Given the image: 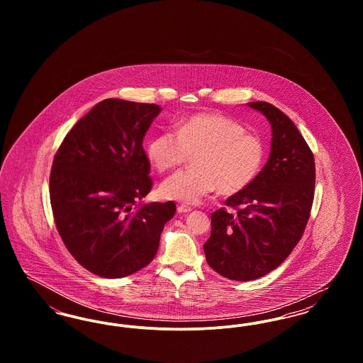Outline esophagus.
<instances>
[{"label": "esophagus", "instance_id": "1", "mask_svg": "<svg viewBox=\"0 0 363 363\" xmlns=\"http://www.w3.org/2000/svg\"><path fill=\"white\" fill-rule=\"evenodd\" d=\"M177 211H178V213H188L191 211V208L189 206H185V204H181V206H178L177 207Z\"/></svg>", "mask_w": 363, "mask_h": 363}]
</instances>
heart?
Listing matches in <instances>:
<instances>
[{
  "label": "heart",
  "instance_id": "obj_1",
  "mask_svg": "<svg viewBox=\"0 0 363 363\" xmlns=\"http://www.w3.org/2000/svg\"><path fill=\"white\" fill-rule=\"evenodd\" d=\"M190 156H196V170L163 181L159 188L163 199L196 204L215 190L225 197L241 193L259 173L265 147L241 123L216 113L191 116L177 133L163 132L148 145V159L159 173L185 164Z\"/></svg>",
  "mask_w": 363,
  "mask_h": 363
}]
</instances>
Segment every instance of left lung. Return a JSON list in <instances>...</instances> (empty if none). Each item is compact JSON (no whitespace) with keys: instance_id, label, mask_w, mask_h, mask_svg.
Wrapping results in <instances>:
<instances>
[{"instance_id":"obj_1","label":"left lung","mask_w":363,"mask_h":363,"mask_svg":"<svg viewBox=\"0 0 363 363\" xmlns=\"http://www.w3.org/2000/svg\"><path fill=\"white\" fill-rule=\"evenodd\" d=\"M272 128L268 162L241 193L211 215L204 245L209 267L222 277L247 281L269 274L293 252L311 216L315 166L294 122L274 104L252 102Z\"/></svg>"}]
</instances>
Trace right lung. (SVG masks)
I'll return each instance as SVG.
<instances>
[{"label": "right lung", "mask_w": 363, "mask_h": 363, "mask_svg": "<svg viewBox=\"0 0 363 363\" xmlns=\"http://www.w3.org/2000/svg\"><path fill=\"white\" fill-rule=\"evenodd\" d=\"M155 104L104 99L76 122L50 173L55 227L89 272L118 279L148 265L175 204L138 206L152 189L143 138L160 113Z\"/></svg>", "instance_id": "1"}]
</instances>
